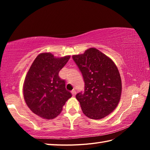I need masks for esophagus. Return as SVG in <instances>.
<instances>
[{
	"label": "esophagus",
	"instance_id": "esophagus-1",
	"mask_svg": "<svg viewBox=\"0 0 150 150\" xmlns=\"http://www.w3.org/2000/svg\"><path fill=\"white\" fill-rule=\"evenodd\" d=\"M71 93H72L73 96H75V95H76V91L75 90H73L71 91Z\"/></svg>",
	"mask_w": 150,
	"mask_h": 150
}]
</instances>
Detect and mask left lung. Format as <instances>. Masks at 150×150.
I'll use <instances>...</instances> for the list:
<instances>
[{"label":"left lung","instance_id":"left-lung-1","mask_svg":"<svg viewBox=\"0 0 150 150\" xmlns=\"http://www.w3.org/2000/svg\"><path fill=\"white\" fill-rule=\"evenodd\" d=\"M72 57L85 82L84 92L76 95L83 113L95 120L105 117L115 110L120 99L122 82L118 68L95 48Z\"/></svg>","mask_w":150,"mask_h":150}]
</instances>
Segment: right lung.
I'll return each mask as SVG.
<instances>
[{
    "mask_svg": "<svg viewBox=\"0 0 150 150\" xmlns=\"http://www.w3.org/2000/svg\"><path fill=\"white\" fill-rule=\"evenodd\" d=\"M69 55L55 58L49 53L38 55L28 72L24 84V97L33 112L40 117L52 119L62 110L72 96L65 88V80L59 77V71Z\"/></svg>",
    "mask_w": 150,
    "mask_h": 150,
    "instance_id": "right-lung-1",
    "label": "right lung"
}]
</instances>
